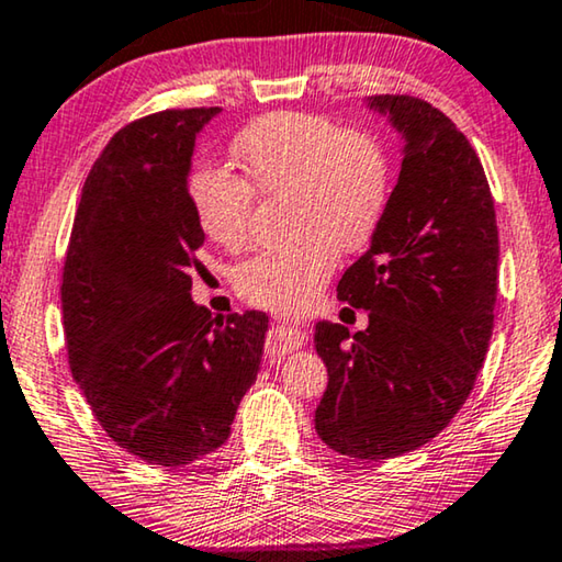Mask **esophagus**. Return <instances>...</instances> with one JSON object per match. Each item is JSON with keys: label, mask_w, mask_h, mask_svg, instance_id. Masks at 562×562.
Wrapping results in <instances>:
<instances>
[{"label": "esophagus", "mask_w": 562, "mask_h": 562, "mask_svg": "<svg viewBox=\"0 0 562 562\" xmlns=\"http://www.w3.org/2000/svg\"><path fill=\"white\" fill-rule=\"evenodd\" d=\"M305 342H307L305 327L297 323H284V319H280V323L274 325L270 333H267L265 355L270 360H278V358H284L288 352L300 350Z\"/></svg>", "instance_id": "esophagus-1"}]
</instances>
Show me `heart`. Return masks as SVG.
Masks as SVG:
<instances>
[{"label":"heart","mask_w":562,"mask_h":562,"mask_svg":"<svg viewBox=\"0 0 562 562\" xmlns=\"http://www.w3.org/2000/svg\"><path fill=\"white\" fill-rule=\"evenodd\" d=\"M229 153L243 177L215 165L190 177L198 225L212 243L239 249L252 233L255 194H288L284 229L292 237L239 265L235 290L252 305L302 310L340 252H355L378 233L393 192L387 149L368 130L282 110L249 122Z\"/></svg>","instance_id":"1"}]
</instances>
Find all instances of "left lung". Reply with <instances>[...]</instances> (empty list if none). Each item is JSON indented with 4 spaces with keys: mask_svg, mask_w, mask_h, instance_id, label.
Here are the masks:
<instances>
[{
    "mask_svg": "<svg viewBox=\"0 0 562 562\" xmlns=\"http://www.w3.org/2000/svg\"><path fill=\"white\" fill-rule=\"evenodd\" d=\"M405 157L372 245L337 282L370 325L317 323L327 390L315 430L340 456L387 460L450 425L483 368L497 300V222L480 157L420 97L375 94Z\"/></svg>",
    "mask_w": 562,
    "mask_h": 562,
    "instance_id": "1",
    "label": "left lung"
}]
</instances>
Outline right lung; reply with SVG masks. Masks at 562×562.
<instances>
[{
  "mask_svg": "<svg viewBox=\"0 0 562 562\" xmlns=\"http://www.w3.org/2000/svg\"><path fill=\"white\" fill-rule=\"evenodd\" d=\"M220 106L124 124L89 169L61 270L69 368L97 423L149 465L184 468L227 440L260 370L267 315L212 317L190 297L204 233L187 172Z\"/></svg>",
  "mask_w": 562,
  "mask_h": 562,
  "instance_id": "add662e5",
  "label": "right lung"
}]
</instances>
